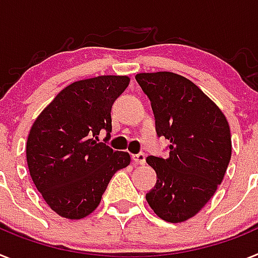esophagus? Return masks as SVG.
Masks as SVG:
<instances>
[{"label":"esophagus","instance_id":"obj_1","mask_svg":"<svg viewBox=\"0 0 258 258\" xmlns=\"http://www.w3.org/2000/svg\"><path fill=\"white\" fill-rule=\"evenodd\" d=\"M132 159H133L136 166H142V164L146 163V155H145V153L134 154V155H132Z\"/></svg>","mask_w":258,"mask_h":258}]
</instances>
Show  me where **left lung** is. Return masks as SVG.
Segmentation results:
<instances>
[{
  "instance_id": "1",
  "label": "left lung",
  "mask_w": 258,
  "mask_h": 258,
  "mask_svg": "<svg viewBox=\"0 0 258 258\" xmlns=\"http://www.w3.org/2000/svg\"><path fill=\"white\" fill-rule=\"evenodd\" d=\"M136 81L150 99L158 137L169 141L166 158L147 156L158 180L146 200L163 221L184 222L223 180L232 150L230 126L221 109L179 74L141 73Z\"/></svg>"
}]
</instances>
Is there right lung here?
<instances>
[{
	"label": "right lung",
	"mask_w": 258,
	"mask_h": 258,
	"mask_svg": "<svg viewBox=\"0 0 258 258\" xmlns=\"http://www.w3.org/2000/svg\"><path fill=\"white\" fill-rule=\"evenodd\" d=\"M129 78L100 76L78 81L57 94L31 127L27 164L32 181L50 209L69 219L98 208L112 176L131 156L108 146L111 111ZM107 132L104 143L98 133Z\"/></svg>",
	"instance_id": "obj_1"
}]
</instances>
